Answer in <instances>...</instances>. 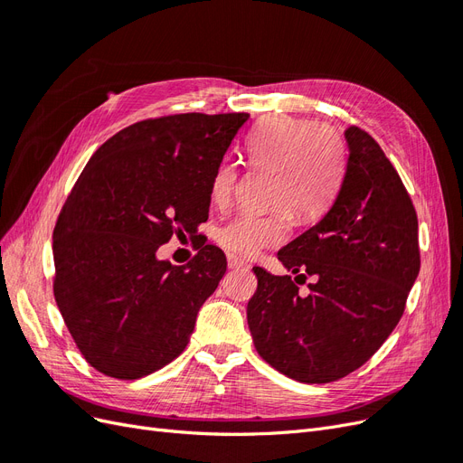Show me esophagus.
<instances>
[{
	"label": "esophagus",
	"mask_w": 463,
	"mask_h": 463,
	"mask_svg": "<svg viewBox=\"0 0 463 463\" xmlns=\"http://www.w3.org/2000/svg\"><path fill=\"white\" fill-rule=\"evenodd\" d=\"M228 266L235 270V269H243L245 262L241 259H237L235 255H228Z\"/></svg>",
	"instance_id": "34e87169"
}]
</instances>
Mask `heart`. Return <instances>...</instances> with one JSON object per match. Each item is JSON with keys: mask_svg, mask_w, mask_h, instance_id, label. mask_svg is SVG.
I'll use <instances>...</instances> for the list:
<instances>
[{"mask_svg": "<svg viewBox=\"0 0 463 463\" xmlns=\"http://www.w3.org/2000/svg\"><path fill=\"white\" fill-rule=\"evenodd\" d=\"M250 164L272 165L274 204H289L303 218L325 213L340 191L347 165L342 133L328 123L307 118L274 116L259 123L245 143ZM237 167L222 162L210 177V201L226 206L235 194ZM291 230V213L279 206L270 214L243 213L216 233L218 243L235 257H255L262 249L284 243Z\"/></svg>", "mask_w": 463, "mask_h": 463, "instance_id": "b5f03b06", "label": "heart"}]
</instances>
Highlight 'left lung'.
<instances>
[{
	"label": "left lung",
	"mask_w": 463,
	"mask_h": 463,
	"mask_svg": "<svg viewBox=\"0 0 463 463\" xmlns=\"http://www.w3.org/2000/svg\"><path fill=\"white\" fill-rule=\"evenodd\" d=\"M349 148L338 197L317 226L278 250L291 276L255 266L247 322L259 355L307 384L334 383L367 363L400 322L419 274L417 214L374 138L345 129ZM298 276V278H299Z\"/></svg>",
	"instance_id": "8db88e82"
}]
</instances>
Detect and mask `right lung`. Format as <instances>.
Here are the masks:
<instances>
[{
	"instance_id": "1",
	"label": "right lung",
	"mask_w": 463,
	"mask_h": 463,
	"mask_svg": "<svg viewBox=\"0 0 463 463\" xmlns=\"http://www.w3.org/2000/svg\"><path fill=\"white\" fill-rule=\"evenodd\" d=\"M247 114H177L121 129L94 152L53 230V296L73 340L106 376L135 381L174 361L226 274L204 245L184 266L158 260L208 220L210 177Z\"/></svg>"
}]
</instances>
